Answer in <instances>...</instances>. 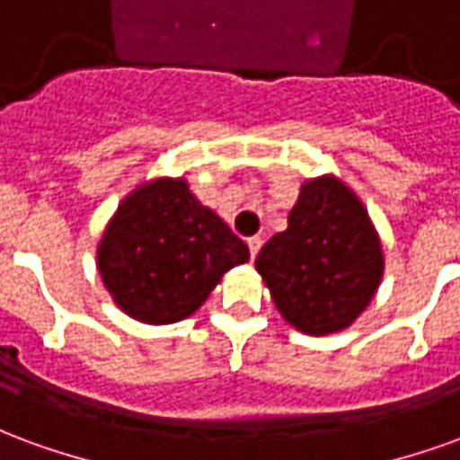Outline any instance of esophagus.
<instances>
[{
	"label": "esophagus",
	"instance_id": "esophagus-1",
	"mask_svg": "<svg viewBox=\"0 0 460 460\" xmlns=\"http://www.w3.org/2000/svg\"><path fill=\"white\" fill-rule=\"evenodd\" d=\"M261 246H263V239H261V236H251V239H249V253H251V259H256V256H259Z\"/></svg>",
	"mask_w": 460,
	"mask_h": 460
}]
</instances>
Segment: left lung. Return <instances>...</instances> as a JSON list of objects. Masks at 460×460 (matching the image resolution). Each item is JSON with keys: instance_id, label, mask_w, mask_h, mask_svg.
<instances>
[{"instance_id": "8db88e82", "label": "left lung", "mask_w": 460, "mask_h": 460, "mask_svg": "<svg viewBox=\"0 0 460 460\" xmlns=\"http://www.w3.org/2000/svg\"><path fill=\"white\" fill-rule=\"evenodd\" d=\"M270 298L293 328L330 335L369 305L385 256L362 201L335 177L303 184L288 229L256 256Z\"/></svg>"}]
</instances>
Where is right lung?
I'll use <instances>...</instances> for the list:
<instances>
[{
    "label": "right lung",
    "mask_w": 460,
    "mask_h": 460,
    "mask_svg": "<svg viewBox=\"0 0 460 460\" xmlns=\"http://www.w3.org/2000/svg\"><path fill=\"white\" fill-rule=\"evenodd\" d=\"M249 261V246L184 180H155L118 207L98 246V270L130 318L167 325L207 300L221 276Z\"/></svg>",
    "instance_id": "right-lung-1"
}]
</instances>
